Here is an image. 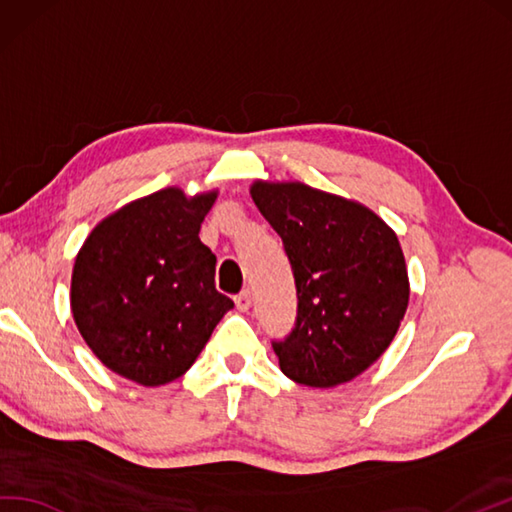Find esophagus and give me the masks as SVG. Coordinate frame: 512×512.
Listing matches in <instances>:
<instances>
[{
    "label": "esophagus",
    "instance_id": "obj_1",
    "mask_svg": "<svg viewBox=\"0 0 512 512\" xmlns=\"http://www.w3.org/2000/svg\"><path fill=\"white\" fill-rule=\"evenodd\" d=\"M234 302H236V309H238V311H247L249 306H252V293H249V291L245 289V291H241V293L236 295Z\"/></svg>",
    "mask_w": 512,
    "mask_h": 512
}]
</instances>
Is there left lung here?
<instances>
[{
  "label": "left lung",
  "instance_id": "1",
  "mask_svg": "<svg viewBox=\"0 0 512 512\" xmlns=\"http://www.w3.org/2000/svg\"><path fill=\"white\" fill-rule=\"evenodd\" d=\"M285 243L298 289V320L274 342L280 370L309 388H335L377 361L399 331L410 278L399 238L359 201L302 181L249 186Z\"/></svg>",
  "mask_w": 512,
  "mask_h": 512
}]
</instances>
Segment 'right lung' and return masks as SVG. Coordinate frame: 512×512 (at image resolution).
I'll use <instances>...</instances> for the list:
<instances>
[{
    "instance_id": "obj_1",
    "label": "right lung",
    "mask_w": 512,
    "mask_h": 512,
    "mask_svg": "<svg viewBox=\"0 0 512 512\" xmlns=\"http://www.w3.org/2000/svg\"><path fill=\"white\" fill-rule=\"evenodd\" d=\"M219 190L164 188L102 219L72 271L85 344L111 372L157 388L179 379L234 302L214 287L217 256L199 230Z\"/></svg>"
}]
</instances>
